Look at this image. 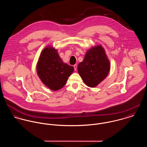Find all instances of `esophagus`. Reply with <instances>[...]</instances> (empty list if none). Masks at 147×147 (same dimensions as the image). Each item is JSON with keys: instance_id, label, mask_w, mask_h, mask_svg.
<instances>
[{"instance_id": "obj_1", "label": "esophagus", "mask_w": 147, "mask_h": 147, "mask_svg": "<svg viewBox=\"0 0 147 147\" xmlns=\"http://www.w3.org/2000/svg\"><path fill=\"white\" fill-rule=\"evenodd\" d=\"M74 69H75V71H76L77 70V65H74Z\"/></svg>"}]
</instances>
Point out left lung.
I'll list each match as a JSON object with an SVG mask.
<instances>
[{
	"mask_svg": "<svg viewBox=\"0 0 147 147\" xmlns=\"http://www.w3.org/2000/svg\"><path fill=\"white\" fill-rule=\"evenodd\" d=\"M78 70L87 86H97L107 77L110 70V63L103 48L97 45L88 51Z\"/></svg>",
	"mask_w": 147,
	"mask_h": 147,
	"instance_id": "left-lung-1",
	"label": "left lung"
}]
</instances>
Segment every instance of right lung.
<instances>
[{"label": "right lung", "instance_id": "right-lung-1", "mask_svg": "<svg viewBox=\"0 0 147 147\" xmlns=\"http://www.w3.org/2000/svg\"><path fill=\"white\" fill-rule=\"evenodd\" d=\"M36 69L42 83L54 91L65 86L74 70L73 66L63 62L57 51L51 47H46L41 52Z\"/></svg>", "mask_w": 147, "mask_h": 147}]
</instances>
